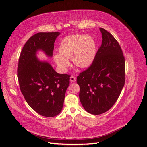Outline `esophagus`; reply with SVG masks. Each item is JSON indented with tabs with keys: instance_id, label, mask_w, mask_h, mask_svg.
Here are the masks:
<instances>
[{
	"instance_id": "34e87169",
	"label": "esophagus",
	"mask_w": 147,
	"mask_h": 147,
	"mask_svg": "<svg viewBox=\"0 0 147 147\" xmlns=\"http://www.w3.org/2000/svg\"><path fill=\"white\" fill-rule=\"evenodd\" d=\"M76 81V78H75L74 76H71L70 77V81H71V82H74Z\"/></svg>"
}]
</instances>
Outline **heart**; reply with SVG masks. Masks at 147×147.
Segmentation results:
<instances>
[{"mask_svg":"<svg viewBox=\"0 0 147 147\" xmlns=\"http://www.w3.org/2000/svg\"><path fill=\"white\" fill-rule=\"evenodd\" d=\"M96 43L91 36L72 35L62 40L59 46V53L54 55V59L59 69L66 72L70 65L68 59H72L74 65L86 67L91 65L95 57Z\"/></svg>","mask_w":147,"mask_h":147,"instance_id":"heart-1","label":"heart"}]
</instances>
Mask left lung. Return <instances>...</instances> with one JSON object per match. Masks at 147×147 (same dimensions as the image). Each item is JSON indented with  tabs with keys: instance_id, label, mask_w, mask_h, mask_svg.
<instances>
[{
	"instance_id": "1",
	"label": "left lung",
	"mask_w": 147,
	"mask_h": 147,
	"mask_svg": "<svg viewBox=\"0 0 147 147\" xmlns=\"http://www.w3.org/2000/svg\"><path fill=\"white\" fill-rule=\"evenodd\" d=\"M102 42L92 63L79 74L80 99L88 112L99 115L117 100L125 84V61L118 41L106 30L100 28Z\"/></svg>"
}]
</instances>
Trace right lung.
I'll return each mask as SVG.
<instances>
[{"label": "right lung", "instance_id": "obj_1", "mask_svg": "<svg viewBox=\"0 0 147 147\" xmlns=\"http://www.w3.org/2000/svg\"><path fill=\"white\" fill-rule=\"evenodd\" d=\"M59 32H40L32 36L20 53L17 77L26 102L38 114L52 117L61 112L71 75L56 72L47 62L40 61L36 53L42 50L53 56Z\"/></svg>", "mask_w": 147, "mask_h": 147}]
</instances>
